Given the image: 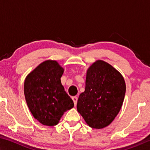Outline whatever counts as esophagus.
Masks as SVG:
<instances>
[{
	"label": "esophagus",
	"mask_w": 150,
	"mask_h": 150,
	"mask_svg": "<svg viewBox=\"0 0 150 150\" xmlns=\"http://www.w3.org/2000/svg\"><path fill=\"white\" fill-rule=\"evenodd\" d=\"M72 99H73V102H74L75 106L77 105V99H78V98L77 97V96H73V97H72Z\"/></svg>",
	"instance_id": "1"
}]
</instances>
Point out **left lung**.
Here are the masks:
<instances>
[{"instance_id": "obj_1", "label": "left lung", "mask_w": 150, "mask_h": 150, "mask_svg": "<svg viewBox=\"0 0 150 150\" xmlns=\"http://www.w3.org/2000/svg\"><path fill=\"white\" fill-rule=\"evenodd\" d=\"M125 93L126 83L120 72L109 63L98 60L87 70L77 111L91 128H105L120 112Z\"/></svg>"}]
</instances>
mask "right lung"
I'll return each mask as SVG.
<instances>
[{
  "label": "right lung",
  "instance_id": "obj_1",
  "mask_svg": "<svg viewBox=\"0 0 150 150\" xmlns=\"http://www.w3.org/2000/svg\"><path fill=\"white\" fill-rule=\"evenodd\" d=\"M64 69L56 61L42 62L24 81L25 98L30 112L43 125L59 123L64 112L74 106L61 83Z\"/></svg>",
  "mask_w": 150,
  "mask_h": 150
}]
</instances>
